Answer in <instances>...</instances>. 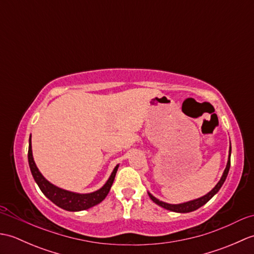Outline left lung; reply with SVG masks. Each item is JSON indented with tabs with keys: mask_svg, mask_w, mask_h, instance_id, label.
<instances>
[{
	"mask_svg": "<svg viewBox=\"0 0 254 254\" xmlns=\"http://www.w3.org/2000/svg\"><path fill=\"white\" fill-rule=\"evenodd\" d=\"M230 155H231V146L229 147V156H228V161H227V166H226V168L224 170V174L222 176V178H220V180L218 181V183L216 186H215V188L213 189L212 191L208 192L206 195H204L202 197H198L196 199H193V201H189V202H186V203H181V204H168V203H165L163 201H159L158 198H156L155 196H153L152 194L148 193L149 197L152 198V201L154 203H156L157 205H159V206L164 207L166 209L168 210H171V212H177V213H190V212H193V210H195L197 208H199L201 206H203L204 204H206L210 198H212L215 194H216L219 189L222 188V186L224 185V182L226 180V178H227V175L229 172V168H230Z\"/></svg>",
	"mask_w": 254,
	"mask_h": 254,
	"instance_id": "1",
	"label": "left lung"
}]
</instances>
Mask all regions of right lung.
Segmentation results:
<instances>
[{
	"mask_svg": "<svg viewBox=\"0 0 254 254\" xmlns=\"http://www.w3.org/2000/svg\"><path fill=\"white\" fill-rule=\"evenodd\" d=\"M28 163H29L31 175L34 177L36 183L38 185V187L40 188L42 193H44L51 202L58 205L59 207H61L65 210H69V212H78V210L88 209L90 207L95 206V205L99 204L101 201H104L105 197L108 195V193L110 191V188L112 186L113 180H115V177L119 167V165L116 166V168L113 169L109 179H108V181L105 183V186L100 188L99 190H97L93 193L79 194V193H74L71 191L63 190L61 188L53 186L52 183H50L44 176L41 175V172L37 168V166L35 164L34 157H32L31 138H29Z\"/></svg>",
	"mask_w": 254,
	"mask_h": 254,
	"instance_id": "obj_1",
	"label": "right lung"
}]
</instances>
